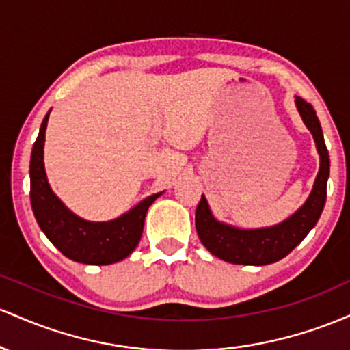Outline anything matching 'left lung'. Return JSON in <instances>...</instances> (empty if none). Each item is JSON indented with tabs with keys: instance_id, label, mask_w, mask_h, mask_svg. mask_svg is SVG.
<instances>
[{
	"instance_id": "obj_1",
	"label": "left lung",
	"mask_w": 350,
	"mask_h": 350,
	"mask_svg": "<svg viewBox=\"0 0 350 350\" xmlns=\"http://www.w3.org/2000/svg\"><path fill=\"white\" fill-rule=\"evenodd\" d=\"M296 107L301 113L302 122L312 133L321 159L319 174L316 176L311 195L304 205L288 219L274 226L256 228V230H241L218 221L211 213L206 198L202 195L195 213L196 233L203 246L219 260L233 265L251 266L280 261L299 245L323 213L325 195H327L329 167H331L329 152L312 105L301 97H296Z\"/></svg>"
}]
</instances>
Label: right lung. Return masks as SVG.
Here are the masks:
<instances>
[{
	"instance_id": "right-lung-1",
	"label": "right lung",
	"mask_w": 350,
	"mask_h": 350,
	"mask_svg": "<svg viewBox=\"0 0 350 350\" xmlns=\"http://www.w3.org/2000/svg\"><path fill=\"white\" fill-rule=\"evenodd\" d=\"M46 113L31 154V206L42 233L69 260L84 265L122 261L139 245L148 206L162 193L147 196L131 211L111 221H88L74 215L51 190L44 170Z\"/></svg>"
}]
</instances>
